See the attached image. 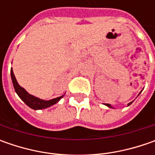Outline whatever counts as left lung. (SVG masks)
Segmentation results:
<instances>
[{
    "mask_svg": "<svg viewBox=\"0 0 155 155\" xmlns=\"http://www.w3.org/2000/svg\"><path fill=\"white\" fill-rule=\"evenodd\" d=\"M132 103H133V102H131V103H129V104H128V106H129V105H130V104H132ZM104 105H106V106H108L109 108H112V109H113V107H112V106H111L110 104H104Z\"/></svg>",
    "mask_w": 155,
    "mask_h": 155,
    "instance_id": "left-lung-1",
    "label": "left lung"
}]
</instances>
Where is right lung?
I'll list each match as a JSON object with an SVG mask.
<instances>
[{"label": "right lung", "instance_id": "obj_1", "mask_svg": "<svg viewBox=\"0 0 155 155\" xmlns=\"http://www.w3.org/2000/svg\"><path fill=\"white\" fill-rule=\"evenodd\" d=\"M10 72H11V78H12V82H13V85H14V88H15V92L17 93V95L20 97V98L27 104L28 107H30L33 110H43V109L49 108V107H51V105H54L58 102H59V100L64 96V95H63L61 97L51 99V100H43V99H40L39 97H36L33 95L29 94L24 88H22L18 84L12 68H11Z\"/></svg>", "mask_w": 155, "mask_h": 155}]
</instances>
